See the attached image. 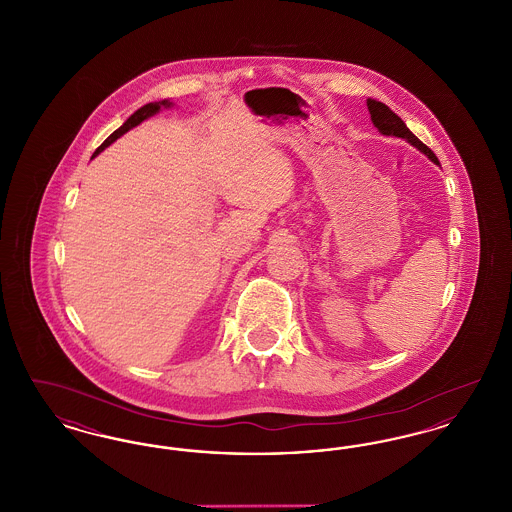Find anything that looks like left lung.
Masks as SVG:
<instances>
[{
    "label": "left lung",
    "mask_w": 512,
    "mask_h": 512,
    "mask_svg": "<svg viewBox=\"0 0 512 512\" xmlns=\"http://www.w3.org/2000/svg\"><path fill=\"white\" fill-rule=\"evenodd\" d=\"M366 107L370 111V119L374 122V126L386 134V136H397V138H405L407 142H411L414 147H418L422 153H426L434 163H438V157L434 155V151L426 144H422L413 132L407 128V124L401 121L393 111H391L388 105H384L382 101H376V99H366Z\"/></svg>",
    "instance_id": "obj_1"
}]
</instances>
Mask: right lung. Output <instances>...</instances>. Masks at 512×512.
<instances>
[{
    "mask_svg": "<svg viewBox=\"0 0 512 512\" xmlns=\"http://www.w3.org/2000/svg\"><path fill=\"white\" fill-rule=\"evenodd\" d=\"M161 107H171V103L165 99V101H155V103H147V105H144V107H140V109H138V111H136L132 117H128V121L124 122L121 128H117V130H115V132H113V134H111V136H109V138H107V140H105V142H103V144H101L98 149H96V153H94L92 157H96L99 151H103L105 147L111 146V144H113L117 138H121L124 132H128V130H130V128H134V126H138L140 122L146 121L147 117L155 115V113H157Z\"/></svg>",
    "mask_w": 512,
    "mask_h": 512,
    "instance_id": "1",
    "label": "right lung"
}]
</instances>
